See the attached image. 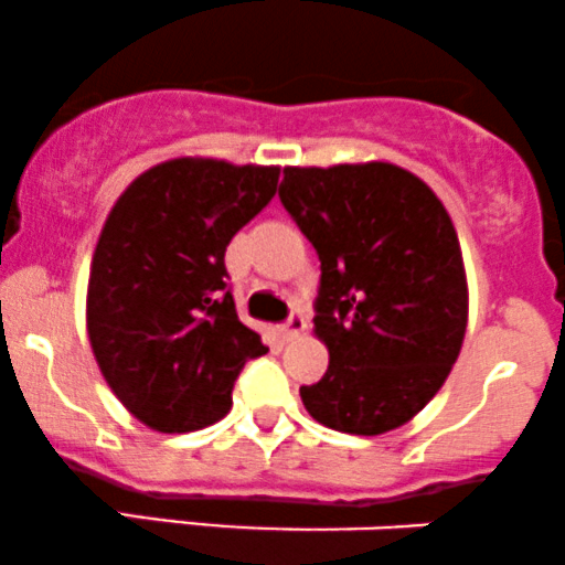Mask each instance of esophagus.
Returning <instances> with one entry per match:
<instances>
[{
    "label": "esophagus",
    "mask_w": 565,
    "mask_h": 565,
    "mask_svg": "<svg viewBox=\"0 0 565 565\" xmlns=\"http://www.w3.org/2000/svg\"><path fill=\"white\" fill-rule=\"evenodd\" d=\"M305 329H308V319H305L302 313H291L289 321L278 327V337H281L284 342H291V340H297Z\"/></svg>",
    "instance_id": "1"
}]
</instances>
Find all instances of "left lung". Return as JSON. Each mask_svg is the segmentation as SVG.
Listing matches in <instances>:
<instances>
[{
  "label": "left lung",
  "mask_w": 565,
  "mask_h": 565,
  "mask_svg": "<svg viewBox=\"0 0 565 565\" xmlns=\"http://www.w3.org/2000/svg\"><path fill=\"white\" fill-rule=\"evenodd\" d=\"M278 199L321 260L316 334L329 369L300 395L353 436L401 427L440 391L468 327V281L449 212L385 161L287 167Z\"/></svg>",
  "instance_id": "1"
}]
</instances>
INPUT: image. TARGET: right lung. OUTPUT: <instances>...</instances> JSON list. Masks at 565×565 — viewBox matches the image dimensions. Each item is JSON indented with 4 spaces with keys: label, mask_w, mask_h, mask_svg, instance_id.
<instances>
[{
    "label": "right lung",
    "mask_w": 565,
    "mask_h": 565,
    "mask_svg": "<svg viewBox=\"0 0 565 565\" xmlns=\"http://www.w3.org/2000/svg\"><path fill=\"white\" fill-rule=\"evenodd\" d=\"M278 167L172 159L121 193L97 238L87 332L108 387L140 423H217L246 361L268 353L238 321L225 246L274 199Z\"/></svg>",
    "instance_id": "obj_1"
}]
</instances>
